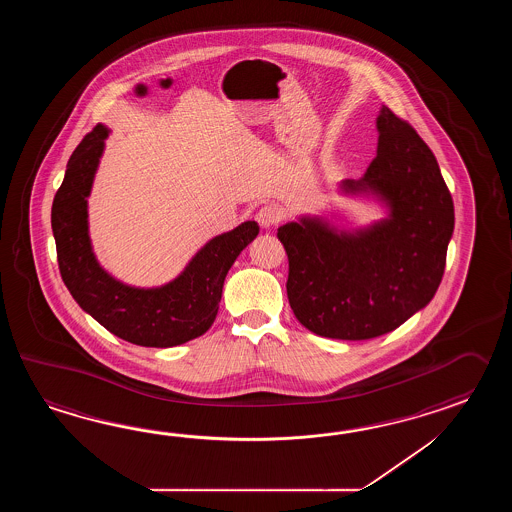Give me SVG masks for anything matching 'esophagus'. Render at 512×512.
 Wrapping results in <instances>:
<instances>
[{
    "mask_svg": "<svg viewBox=\"0 0 512 512\" xmlns=\"http://www.w3.org/2000/svg\"><path fill=\"white\" fill-rule=\"evenodd\" d=\"M256 219H258L261 229H271L282 219V212L276 205H265L258 210Z\"/></svg>",
    "mask_w": 512,
    "mask_h": 512,
    "instance_id": "obj_1",
    "label": "esophagus"
}]
</instances>
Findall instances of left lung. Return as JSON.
<instances>
[{
  "label": "left lung",
  "mask_w": 512,
  "mask_h": 512,
  "mask_svg": "<svg viewBox=\"0 0 512 512\" xmlns=\"http://www.w3.org/2000/svg\"><path fill=\"white\" fill-rule=\"evenodd\" d=\"M377 157L340 194L368 197L386 216L359 229L300 216L278 229L289 258L287 296L302 326L320 337L368 340L430 304L445 272L454 203L432 150L382 106Z\"/></svg>",
  "instance_id": "obj_1"
}]
</instances>
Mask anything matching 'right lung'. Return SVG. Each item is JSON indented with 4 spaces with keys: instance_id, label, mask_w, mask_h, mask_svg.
I'll return each instance as SVG.
<instances>
[{
    "instance_id": "add662e5",
    "label": "right lung",
    "mask_w": 512,
    "mask_h": 512,
    "mask_svg": "<svg viewBox=\"0 0 512 512\" xmlns=\"http://www.w3.org/2000/svg\"><path fill=\"white\" fill-rule=\"evenodd\" d=\"M109 130L98 124L67 163L51 210L62 280L77 304L115 337L144 348H172L205 335L218 315L232 263L260 227L245 221L208 240L172 282L135 287L113 278L93 252L87 223L91 194Z\"/></svg>"
}]
</instances>
